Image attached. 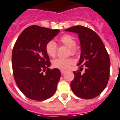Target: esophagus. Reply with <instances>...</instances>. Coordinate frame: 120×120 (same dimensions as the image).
<instances>
[{
  "label": "esophagus",
  "mask_w": 120,
  "mask_h": 120,
  "mask_svg": "<svg viewBox=\"0 0 120 120\" xmlns=\"http://www.w3.org/2000/svg\"><path fill=\"white\" fill-rule=\"evenodd\" d=\"M60 72H61V73L63 75V74H64L66 72V71L65 70H60Z\"/></svg>",
  "instance_id": "esophagus-1"
}]
</instances>
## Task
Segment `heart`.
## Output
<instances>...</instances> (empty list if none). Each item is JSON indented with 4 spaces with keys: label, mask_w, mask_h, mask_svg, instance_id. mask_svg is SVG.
Masks as SVG:
<instances>
[{
    "label": "heart",
    "mask_w": 120,
    "mask_h": 120,
    "mask_svg": "<svg viewBox=\"0 0 120 120\" xmlns=\"http://www.w3.org/2000/svg\"><path fill=\"white\" fill-rule=\"evenodd\" d=\"M60 42L63 45L68 47L70 49L69 53L75 55L76 53V41L73 36L70 34H65L60 39ZM45 52L47 54L51 57H55L57 55V44L53 41H49L45 45ZM74 60L71 58H57L52 61V66L55 68L61 70H67L74 64Z\"/></svg>",
    "instance_id": "obj_1"
}]
</instances>
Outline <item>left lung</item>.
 I'll return each instance as SVG.
<instances>
[{"instance_id":"left-lung-1","label":"left lung","mask_w":120,"mask_h":120,"mask_svg":"<svg viewBox=\"0 0 120 120\" xmlns=\"http://www.w3.org/2000/svg\"><path fill=\"white\" fill-rule=\"evenodd\" d=\"M78 34L81 44V57L77 64L85 73L74 71L75 78L70 86L76 95L82 99L97 97L107 85L110 76V61L103 42L96 33L82 26L65 30Z\"/></svg>"}]
</instances>
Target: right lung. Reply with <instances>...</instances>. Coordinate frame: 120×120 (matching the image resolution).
Listing matches in <instances>:
<instances>
[{
    "mask_svg": "<svg viewBox=\"0 0 120 120\" xmlns=\"http://www.w3.org/2000/svg\"><path fill=\"white\" fill-rule=\"evenodd\" d=\"M59 31L30 26L20 34L15 44L11 55L13 76L19 90L29 99L44 101L57 90L61 73L58 69L49 68L50 62L45 48Z\"/></svg>",
    "mask_w": 120,
    "mask_h": 120,
    "instance_id": "obj_1",
    "label": "right lung"
}]
</instances>
